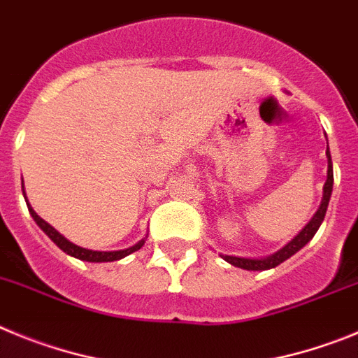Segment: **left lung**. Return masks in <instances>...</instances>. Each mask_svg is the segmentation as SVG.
<instances>
[{
	"mask_svg": "<svg viewBox=\"0 0 358 358\" xmlns=\"http://www.w3.org/2000/svg\"><path fill=\"white\" fill-rule=\"evenodd\" d=\"M327 157H328V178L324 182V189H323V201H321V207L317 208V212L314 214V217L310 219V223L303 228V230L299 231L296 235L294 239L287 244V246H283L282 250L276 251L275 255L266 257V259H241V257H231V255H221L227 262H230L231 266L241 267V269H248V271H264V269H271V267H276L278 264H282L283 260H287L289 257H292L298 250L305 246L308 241L314 237V234L317 231V228L321 227L323 223L324 214H327L328 208V201H330L331 196V187H334V167H331V157L330 151L327 148Z\"/></svg>",
	"mask_w": 358,
	"mask_h": 358,
	"instance_id": "left-lung-1",
	"label": "left lung"
}]
</instances>
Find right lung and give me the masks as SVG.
Masks as SVG:
<instances>
[{
	"instance_id": "obj_1",
	"label": "right lung",
	"mask_w": 358,
	"mask_h": 358,
	"mask_svg": "<svg viewBox=\"0 0 358 358\" xmlns=\"http://www.w3.org/2000/svg\"><path fill=\"white\" fill-rule=\"evenodd\" d=\"M22 194H24V189H22ZM27 201H28V199H27ZM27 205H28V210H30L31 217H34L35 223L41 227V230H43L44 234H46L48 237H50V239L53 241V243L64 251V253H67V255H71V257H75V259L85 260V262H114V260L123 259V257L130 255V253H134V251L141 250V248H143V244H144V241H141V243H137L135 246L128 248V250H119V251L85 250V248H80V246H76V244L69 243V241H67L64 235H60L59 231L55 230L51 224H48L43 217H38V215L35 214L34 208L30 207V203H27Z\"/></svg>"
}]
</instances>
